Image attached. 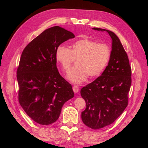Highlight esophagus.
<instances>
[{"mask_svg": "<svg viewBox=\"0 0 148 148\" xmlns=\"http://www.w3.org/2000/svg\"><path fill=\"white\" fill-rule=\"evenodd\" d=\"M73 90L74 92L77 93L79 91V88L77 86H73Z\"/></svg>", "mask_w": 148, "mask_h": 148, "instance_id": "obj_1", "label": "esophagus"}]
</instances>
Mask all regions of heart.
Segmentation results:
<instances>
[{
  "label": "heart",
  "instance_id": "b5f03b06",
  "mask_svg": "<svg viewBox=\"0 0 148 148\" xmlns=\"http://www.w3.org/2000/svg\"><path fill=\"white\" fill-rule=\"evenodd\" d=\"M112 51L107 44H98L89 39L78 40L69 46L57 47L56 60L64 72L70 70L74 60L76 66L71 69L67 78L71 83L79 84L89 78L101 75L110 60Z\"/></svg>",
  "mask_w": 148,
  "mask_h": 148
}]
</instances>
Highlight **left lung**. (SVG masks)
<instances>
[{"instance_id":"left-lung-1","label":"left lung","mask_w":148,"mask_h":148,"mask_svg":"<svg viewBox=\"0 0 148 148\" xmlns=\"http://www.w3.org/2000/svg\"><path fill=\"white\" fill-rule=\"evenodd\" d=\"M107 31L112 38V55L102 75L81 89L86 107L82 112L83 122L94 130L112 123L128 106L132 84V69L127 53L120 39L112 31Z\"/></svg>"}]
</instances>
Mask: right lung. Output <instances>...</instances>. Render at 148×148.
<instances>
[{
	"instance_id": "add662e5",
	"label": "right lung",
	"mask_w": 148,
	"mask_h": 148,
	"mask_svg": "<svg viewBox=\"0 0 148 148\" xmlns=\"http://www.w3.org/2000/svg\"><path fill=\"white\" fill-rule=\"evenodd\" d=\"M74 38L71 32L53 26L31 41L21 53L16 71L18 101L40 125L56 122L64 104L74 97L71 85L59 73L55 56L57 47Z\"/></svg>"
}]
</instances>
